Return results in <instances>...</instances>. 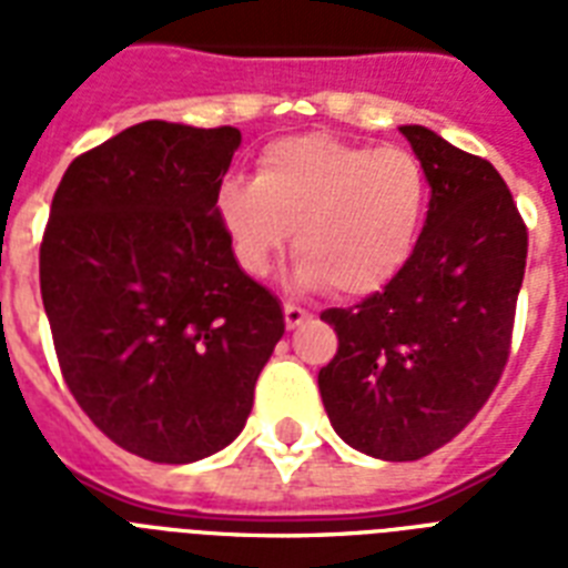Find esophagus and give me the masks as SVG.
Returning a JSON list of instances; mask_svg holds the SVG:
<instances>
[{
	"label": "esophagus",
	"mask_w": 568,
	"mask_h": 568,
	"mask_svg": "<svg viewBox=\"0 0 568 568\" xmlns=\"http://www.w3.org/2000/svg\"><path fill=\"white\" fill-rule=\"evenodd\" d=\"M283 312H285V327H288V329L303 327V324H306V321L312 318V312L301 310V306H297V303H285Z\"/></svg>",
	"instance_id": "obj_1"
}]
</instances>
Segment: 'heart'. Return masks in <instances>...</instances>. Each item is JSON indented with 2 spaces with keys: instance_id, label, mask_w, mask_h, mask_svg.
<instances>
[{
  "instance_id": "b5f03b06",
  "label": "heart",
  "mask_w": 568,
  "mask_h": 568,
  "mask_svg": "<svg viewBox=\"0 0 568 568\" xmlns=\"http://www.w3.org/2000/svg\"><path fill=\"white\" fill-rule=\"evenodd\" d=\"M430 182L406 146L333 135L280 138L258 153L256 180H226L214 214L247 274L262 276L294 232L297 283L342 297L386 288L422 241Z\"/></svg>"
}]
</instances>
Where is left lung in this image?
<instances>
[{
  "instance_id": "obj_1",
  "label": "left lung",
  "mask_w": 568,
  "mask_h": 568,
  "mask_svg": "<svg viewBox=\"0 0 568 568\" xmlns=\"http://www.w3.org/2000/svg\"><path fill=\"white\" fill-rule=\"evenodd\" d=\"M400 135L430 182L422 241L383 292L321 312L338 351L318 372L333 430L392 463L442 448L489 400L528 258V226L493 164L424 126Z\"/></svg>"
}]
</instances>
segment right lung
Returning a JSON list of instances; mask_svg holds the SVG:
<instances>
[{
    "instance_id": "add662e5",
    "label": "right lung",
    "mask_w": 568,
    "mask_h": 568,
    "mask_svg": "<svg viewBox=\"0 0 568 568\" xmlns=\"http://www.w3.org/2000/svg\"><path fill=\"white\" fill-rule=\"evenodd\" d=\"M232 126L146 120L67 168L40 244V294L75 404L153 463L226 448L285 333L232 256L214 196Z\"/></svg>"
}]
</instances>
